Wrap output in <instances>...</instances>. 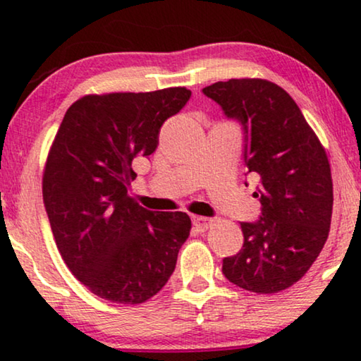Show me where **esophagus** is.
<instances>
[{
  "instance_id": "esophagus-1",
  "label": "esophagus",
  "mask_w": 361,
  "mask_h": 361,
  "mask_svg": "<svg viewBox=\"0 0 361 361\" xmlns=\"http://www.w3.org/2000/svg\"><path fill=\"white\" fill-rule=\"evenodd\" d=\"M212 224H214V220L209 219V216H194V226L199 231L209 230Z\"/></svg>"
}]
</instances>
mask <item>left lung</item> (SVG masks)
I'll return each instance as SVG.
<instances>
[{"mask_svg": "<svg viewBox=\"0 0 361 361\" xmlns=\"http://www.w3.org/2000/svg\"><path fill=\"white\" fill-rule=\"evenodd\" d=\"M245 133V164L259 177L261 216L241 221L243 248L224 259L225 278L256 294H274L302 278L327 241L334 187L324 146L295 102L263 78L205 87Z\"/></svg>", "mask_w": 361, "mask_h": 361, "instance_id": "8db88e82", "label": "left lung"}]
</instances>
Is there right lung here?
<instances>
[{
  "instance_id": "right-lung-1",
  "label": "right lung",
  "mask_w": 361,
  "mask_h": 361,
  "mask_svg": "<svg viewBox=\"0 0 361 361\" xmlns=\"http://www.w3.org/2000/svg\"><path fill=\"white\" fill-rule=\"evenodd\" d=\"M185 87L85 95L68 108L49 151L44 205L72 274L98 298L141 304L164 288L189 238L184 212H151L128 194L133 161L159 145Z\"/></svg>"
}]
</instances>
